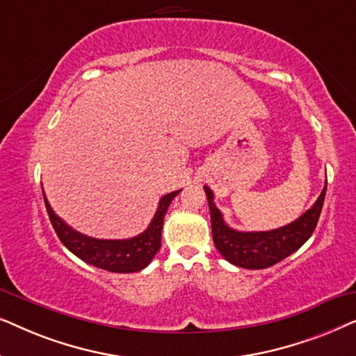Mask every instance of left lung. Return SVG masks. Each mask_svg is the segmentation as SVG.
Masks as SVG:
<instances>
[{
    "label": "left lung",
    "mask_w": 356,
    "mask_h": 356,
    "mask_svg": "<svg viewBox=\"0 0 356 356\" xmlns=\"http://www.w3.org/2000/svg\"><path fill=\"white\" fill-rule=\"evenodd\" d=\"M327 184V183H325ZM209 211H211L212 238L217 250L228 262L245 269H266L284 261L291 252L300 250L313 235L318 225L325 197V186L318 201L308 212L290 225L272 232L240 233L232 230L222 220V213L213 206L212 191L206 188Z\"/></svg>",
    "instance_id": "1"
}]
</instances>
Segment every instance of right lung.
Wrapping results in <instances>:
<instances>
[{"label":"right lung","mask_w":356,"mask_h":356,"mask_svg":"<svg viewBox=\"0 0 356 356\" xmlns=\"http://www.w3.org/2000/svg\"><path fill=\"white\" fill-rule=\"evenodd\" d=\"M179 191H173L160 199L157 213H155L152 223L147 230L140 233L139 236L131 240H95L81 235L66 225L61 218L55 216L48 204L45 194L43 201L50 217V222L55 228L58 238L67 250L79 257V259L89 262V264L99 267V269L108 272H138L144 269L152 261V257L160 250V238H162L163 217L168 211L170 202Z\"/></svg>","instance_id":"obj_1"}]
</instances>
